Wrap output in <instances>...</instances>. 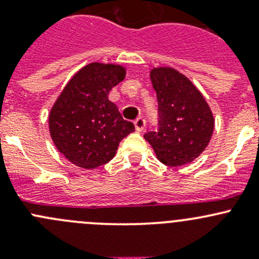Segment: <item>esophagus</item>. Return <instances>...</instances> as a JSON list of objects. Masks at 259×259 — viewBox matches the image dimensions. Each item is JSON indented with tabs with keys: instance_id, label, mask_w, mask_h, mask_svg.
Instances as JSON below:
<instances>
[{
	"instance_id": "1",
	"label": "esophagus",
	"mask_w": 259,
	"mask_h": 259,
	"mask_svg": "<svg viewBox=\"0 0 259 259\" xmlns=\"http://www.w3.org/2000/svg\"><path fill=\"white\" fill-rule=\"evenodd\" d=\"M134 125H135V129H137V132H143L145 127V120L143 119V117H138L137 120L134 121Z\"/></svg>"
}]
</instances>
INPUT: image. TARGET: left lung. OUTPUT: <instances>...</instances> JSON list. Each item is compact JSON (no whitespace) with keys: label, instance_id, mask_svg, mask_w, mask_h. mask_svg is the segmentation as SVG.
I'll use <instances>...</instances> for the list:
<instances>
[{"label":"left lung","instance_id":"1","mask_svg":"<svg viewBox=\"0 0 259 259\" xmlns=\"http://www.w3.org/2000/svg\"><path fill=\"white\" fill-rule=\"evenodd\" d=\"M158 99V130L144 135L156 158L169 166H182L209 144L214 117L202 93L173 67L150 71Z\"/></svg>","mask_w":259,"mask_h":259}]
</instances>
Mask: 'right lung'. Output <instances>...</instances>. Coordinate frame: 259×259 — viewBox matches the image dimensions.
<instances>
[{
  "label": "right lung",
  "instance_id": "add662e5",
  "mask_svg": "<svg viewBox=\"0 0 259 259\" xmlns=\"http://www.w3.org/2000/svg\"><path fill=\"white\" fill-rule=\"evenodd\" d=\"M125 69L114 64L86 65L66 83L49 115L50 135L67 160L85 169L110 161L119 143L135 130L108 99L125 79Z\"/></svg>",
  "mask_w": 259,
  "mask_h": 259
}]
</instances>
